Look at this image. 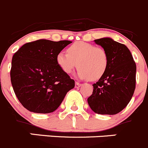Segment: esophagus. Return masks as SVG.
Returning a JSON list of instances; mask_svg holds the SVG:
<instances>
[{"label": "esophagus", "mask_w": 148, "mask_h": 148, "mask_svg": "<svg viewBox=\"0 0 148 148\" xmlns=\"http://www.w3.org/2000/svg\"><path fill=\"white\" fill-rule=\"evenodd\" d=\"M81 86V84L78 83V82H75V88H79Z\"/></svg>", "instance_id": "34e87169"}]
</instances>
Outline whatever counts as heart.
Segmentation results:
<instances>
[{
	"instance_id": "obj_1",
	"label": "heart",
	"mask_w": 148,
	"mask_h": 148,
	"mask_svg": "<svg viewBox=\"0 0 148 148\" xmlns=\"http://www.w3.org/2000/svg\"><path fill=\"white\" fill-rule=\"evenodd\" d=\"M56 63L65 74H70L78 66V78L97 81L105 74L108 58L102 47L85 42H76L67 48V53L59 52L57 54Z\"/></svg>"
}]
</instances>
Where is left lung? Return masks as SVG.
Wrapping results in <instances>:
<instances>
[{
  "label": "left lung",
  "instance_id": "obj_1",
  "mask_svg": "<svg viewBox=\"0 0 148 148\" xmlns=\"http://www.w3.org/2000/svg\"><path fill=\"white\" fill-rule=\"evenodd\" d=\"M106 52L108 65L105 74L93 86L87 102L99 114L113 115L126 107L136 86V66L128 47L110 37L94 40Z\"/></svg>",
  "mask_w": 148,
  "mask_h": 148
}]
</instances>
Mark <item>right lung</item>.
I'll return each instance as SVG.
<instances>
[{
  "mask_svg": "<svg viewBox=\"0 0 148 148\" xmlns=\"http://www.w3.org/2000/svg\"><path fill=\"white\" fill-rule=\"evenodd\" d=\"M69 40H39L23 45L14 54L10 76L12 87L21 104L34 113L56 110L75 81L62 71L56 56Z\"/></svg>",
  "mask_w": 148,
  "mask_h": 148,
  "instance_id": "right-lung-1",
  "label": "right lung"
}]
</instances>
